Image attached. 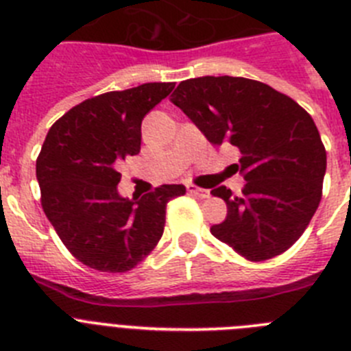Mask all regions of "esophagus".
Wrapping results in <instances>:
<instances>
[{
	"label": "esophagus",
	"mask_w": 351,
	"mask_h": 351,
	"mask_svg": "<svg viewBox=\"0 0 351 351\" xmlns=\"http://www.w3.org/2000/svg\"><path fill=\"white\" fill-rule=\"evenodd\" d=\"M187 191L191 192L192 195H195V197H201V199L210 197V191H206V189H201V187H195V185H187Z\"/></svg>",
	"instance_id": "1"
}]
</instances>
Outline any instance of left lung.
I'll use <instances>...</instances> for the list:
<instances>
[{
	"label": "left lung",
	"mask_w": 351,
	"mask_h": 351,
	"mask_svg": "<svg viewBox=\"0 0 351 351\" xmlns=\"http://www.w3.org/2000/svg\"><path fill=\"white\" fill-rule=\"evenodd\" d=\"M171 101L215 147L241 152L234 164L243 194L211 191L227 204L211 234L248 261L289 250L304 232L322 197L327 154L313 119L285 94L241 77L185 80Z\"/></svg>",
	"instance_id": "1"
}]
</instances>
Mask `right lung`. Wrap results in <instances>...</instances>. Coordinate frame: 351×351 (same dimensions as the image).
<instances>
[{
	"mask_svg": "<svg viewBox=\"0 0 351 351\" xmlns=\"http://www.w3.org/2000/svg\"><path fill=\"white\" fill-rule=\"evenodd\" d=\"M175 89L143 84L85 99L50 128L36 160L42 206L61 241L82 264L125 273L159 243L166 206L183 185H160L143 197L119 194L121 160L141 147V121Z\"/></svg>",
	"mask_w": 351,
	"mask_h": 351,
	"instance_id": "add662e5",
	"label": "right lung"
}]
</instances>
